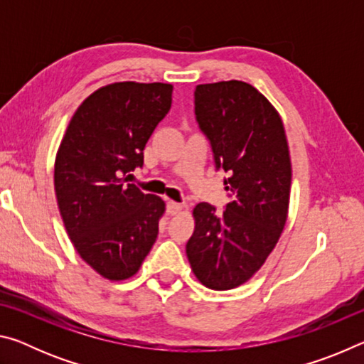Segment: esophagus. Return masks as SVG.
I'll use <instances>...</instances> for the list:
<instances>
[{
    "label": "esophagus",
    "instance_id": "34e87169",
    "mask_svg": "<svg viewBox=\"0 0 364 364\" xmlns=\"http://www.w3.org/2000/svg\"><path fill=\"white\" fill-rule=\"evenodd\" d=\"M184 204H180V202H173V200H168L167 202V212H168V215H176V213H180L181 210H184Z\"/></svg>",
    "mask_w": 364,
    "mask_h": 364
}]
</instances>
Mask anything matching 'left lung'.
<instances>
[{"label": "left lung", "mask_w": 364, "mask_h": 364, "mask_svg": "<svg viewBox=\"0 0 364 364\" xmlns=\"http://www.w3.org/2000/svg\"><path fill=\"white\" fill-rule=\"evenodd\" d=\"M194 110L230 193L223 213L200 202L186 244L196 278L213 291L247 282L278 244L291 196V157L278 110L254 86L197 85Z\"/></svg>", "instance_id": "8db88e82"}]
</instances>
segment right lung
I'll list each match as a JSON object with an SVG mask.
<instances>
[{"label":"right lung","instance_id":"obj_1","mask_svg":"<svg viewBox=\"0 0 364 364\" xmlns=\"http://www.w3.org/2000/svg\"><path fill=\"white\" fill-rule=\"evenodd\" d=\"M170 83L120 82L80 104L60 141L54 189L78 255L110 281L138 273L159 234L165 202L128 176L171 107Z\"/></svg>","mask_w":364,"mask_h":364}]
</instances>
